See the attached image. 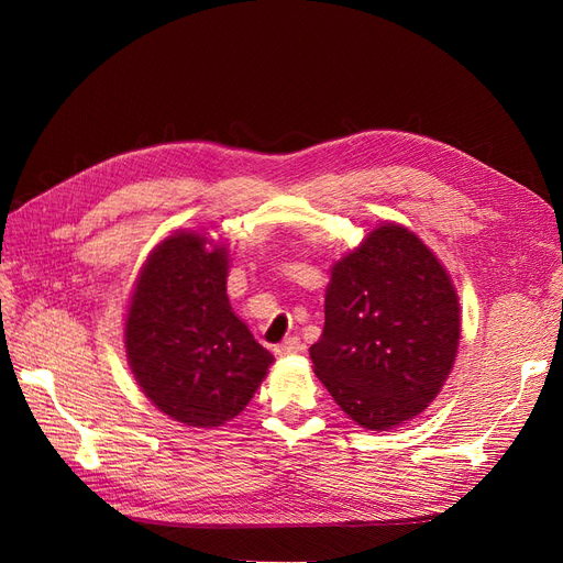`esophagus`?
<instances>
[{"instance_id": "1", "label": "esophagus", "mask_w": 563, "mask_h": 563, "mask_svg": "<svg viewBox=\"0 0 563 563\" xmlns=\"http://www.w3.org/2000/svg\"><path fill=\"white\" fill-rule=\"evenodd\" d=\"M302 350V343H300V338H286L282 345H277L275 347V352L279 354V356H288V354H298Z\"/></svg>"}]
</instances>
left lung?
Returning a JSON list of instances; mask_svg holds the SVG:
<instances>
[{"label": "left lung", "instance_id": "8db88e82", "mask_svg": "<svg viewBox=\"0 0 563 563\" xmlns=\"http://www.w3.org/2000/svg\"><path fill=\"white\" fill-rule=\"evenodd\" d=\"M317 378L366 430L422 413L453 368L460 308L446 269L413 232L387 223L333 265Z\"/></svg>", "mask_w": 563, "mask_h": 563}]
</instances>
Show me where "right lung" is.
Segmentation results:
<instances>
[{
  "mask_svg": "<svg viewBox=\"0 0 563 563\" xmlns=\"http://www.w3.org/2000/svg\"><path fill=\"white\" fill-rule=\"evenodd\" d=\"M207 236L164 240L141 269L126 317V356L159 411L192 428L240 416L272 354L255 343L225 294L228 251Z\"/></svg>",
  "mask_w": 563,
  "mask_h": 563,
  "instance_id": "right-lung-1",
  "label": "right lung"
}]
</instances>
